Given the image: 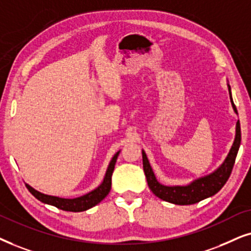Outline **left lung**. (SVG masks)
<instances>
[{
    "instance_id": "1",
    "label": "left lung",
    "mask_w": 251,
    "mask_h": 251,
    "mask_svg": "<svg viewBox=\"0 0 251 251\" xmlns=\"http://www.w3.org/2000/svg\"><path fill=\"white\" fill-rule=\"evenodd\" d=\"M228 91L230 94V87L228 86ZM230 102H232L234 111H236V106L232 100L230 95ZM240 143H241V127H240V122L236 123V135L234 143H233L230 151L223 163V165L211 175L204 176V178L198 179L190 183L188 186H176L169 187L163 186L157 181L153 175L151 166L149 164V160L147 158L145 151H142V160H143V171H145L147 182L151 192L155 194L157 198H159L163 201L175 203L180 205H188L198 203L202 200L210 196L215 195L218 193L223 186L225 185L228 180L230 173H232L233 166H234L236 155H238Z\"/></svg>"
}]
</instances>
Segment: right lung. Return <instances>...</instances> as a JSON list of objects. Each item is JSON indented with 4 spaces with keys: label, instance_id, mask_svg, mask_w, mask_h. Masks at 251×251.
I'll return each mask as SVG.
<instances>
[{
    "label": "right lung",
    "instance_id": "obj_1",
    "mask_svg": "<svg viewBox=\"0 0 251 251\" xmlns=\"http://www.w3.org/2000/svg\"><path fill=\"white\" fill-rule=\"evenodd\" d=\"M118 153L119 151L112 157L102 185L100 186L99 188L93 190V192L81 196V198L72 199V200L61 199V198H56V196H49V195H45V194L42 193H39L38 190L33 189L32 187L28 185H26V187H27L29 193H31L34 198H36L39 201H41L43 203H47V204L53 205L56 206V208L64 210V211H72V212L85 211V210L91 209L94 205L98 204V203L101 202L102 200L109 194L110 189H111V176L113 173V169H115V164H116L117 157H118Z\"/></svg>",
    "mask_w": 251,
    "mask_h": 251
}]
</instances>
